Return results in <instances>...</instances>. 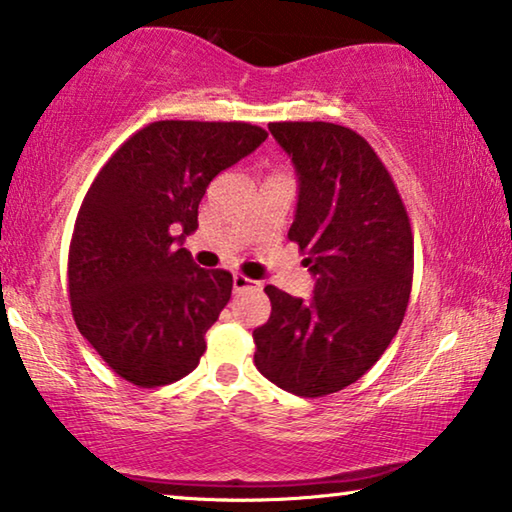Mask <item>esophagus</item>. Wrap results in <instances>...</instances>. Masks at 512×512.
<instances>
[{
	"label": "esophagus",
	"mask_w": 512,
	"mask_h": 512,
	"mask_svg": "<svg viewBox=\"0 0 512 512\" xmlns=\"http://www.w3.org/2000/svg\"><path fill=\"white\" fill-rule=\"evenodd\" d=\"M259 282L257 280H250L246 276H241V273H236L234 276V292H246V289H257Z\"/></svg>",
	"instance_id": "34e87169"
}]
</instances>
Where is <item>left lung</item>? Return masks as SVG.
I'll return each mask as SVG.
<instances>
[{"label": "left lung", "instance_id": "1", "mask_svg": "<svg viewBox=\"0 0 512 512\" xmlns=\"http://www.w3.org/2000/svg\"><path fill=\"white\" fill-rule=\"evenodd\" d=\"M292 158L299 202L289 241L315 276L310 301L266 285L269 322L253 331L262 375L301 398L361 379L398 333L411 294L414 236L407 209L375 149L329 121H276Z\"/></svg>", "mask_w": 512, "mask_h": 512}]
</instances>
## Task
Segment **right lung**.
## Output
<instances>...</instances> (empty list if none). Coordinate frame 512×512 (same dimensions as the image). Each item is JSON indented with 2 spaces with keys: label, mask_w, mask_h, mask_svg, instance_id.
Returning <instances> with one entry per match:
<instances>
[{
  "label": "right lung",
  "mask_w": 512,
  "mask_h": 512,
  "mask_svg": "<svg viewBox=\"0 0 512 512\" xmlns=\"http://www.w3.org/2000/svg\"><path fill=\"white\" fill-rule=\"evenodd\" d=\"M269 133L243 121H154L103 165L75 218L68 294L85 340L121 379L154 388L193 372L232 296L183 239L216 174Z\"/></svg>",
  "instance_id": "obj_1"
}]
</instances>
